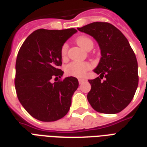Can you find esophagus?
Returning a JSON list of instances; mask_svg holds the SVG:
<instances>
[{"label":"esophagus","instance_id":"34e87169","mask_svg":"<svg viewBox=\"0 0 147 147\" xmlns=\"http://www.w3.org/2000/svg\"><path fill=\"white\" fill-rule=\"evenodd\" d=\"M85 81V80L84 79H82V78H80V79H78V82H79V84H81L83 82H84Z\"/></svg>","mask_w":147,"mask_h":147}]
</instances>
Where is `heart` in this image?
Wrapping results in <instances>:
<instances>
[{"label": "heart", "mask_w": 147, "mask_h": 147, "mask_svg": "<svg viewBox=\"0 0 147 147\" xmlns=\"http://www.w3.org/2000/svg\"><path fill=\"white\" fill-rule=\"evenodd\" d=\"M76 42L78 45L81 46V48H83L84 49H87L90 46H93L92 40L88 36H79L76 39ZM67 51H68L67 44H63L60 49L61 58L63 59H66ZM91 67H92L91 64L86 62L73 61L66 65L65 67V71L66 74L69 76H72L75 78H82Z\"/></svg>", "instance_id": "obj_1"}]
</instances>
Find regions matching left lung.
Masks as SVG:
<instances>
[{"instance_id": "left-lung-1", "label": "left lung", "mask_w": 147, "mask_h": 147, "mask_svg": "<svg viewBox=\"0 0 147 147\" xmlns=\"http://www.w3.org/2000/svg\"><path fill=\"white\" fill-rule=\"evenodd\" d=\"M78 29L92 36L101 49L102 57L94 69L99 77L88 80L90 105L99 113L121 112L132 100L139 84L136 57L128 40L109 22H92Z\"/></svg>"}]
</instances>
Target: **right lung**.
<instances>
[{"mask_svg": "<svg viewBox=\"0 0 147 147\" xmlns=\"http://www.w3.org/2000/svg\"><path fill=\"white\" fill-rule=\"evenodd\" d=\"M77 32L66 30H37L19 49L16 63L15 86L20 103L31 116L41 121H55L68 113L78 79L63 77L61 47Z\"/></svg>", "mask_w": 147, "mask_h": 147, "instance_id": "1", "label": "right lung"}]
</instances>
